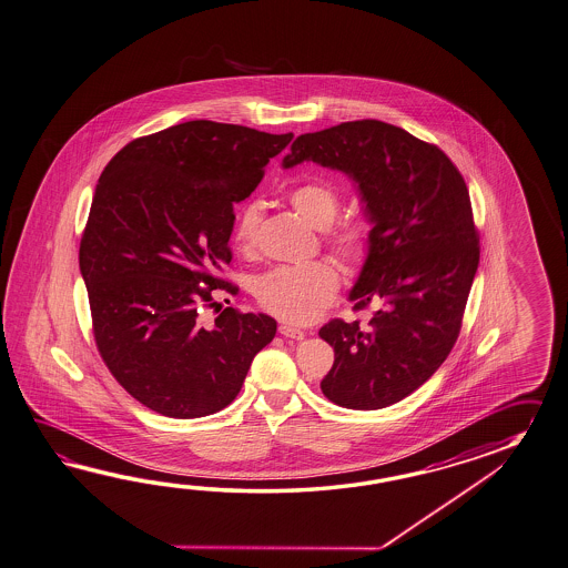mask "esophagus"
<instances>
[{
	"label": "esophagus",
	"instance_id": "34e87169",
	"mask_svg": "<svg viewBox=\"0 0 568 568\" xmlns=\"http://www.w3.org/2000/svg\"><path fill=\"white\" fill-rule=\"evenodd\" d=\"M277 331H280V335H284V337H291V339H296V342H301V339H304V333L303 329H298V327H292V325H288V323H282L280 327H277Z\"/></svg>",
	"mask_w": 568,
	"mask_h": 568
}]
</instances>
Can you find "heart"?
I'll return each instance as SVG.
<instances>
[{
  "mask_svg": "<svg viewBox=\"0 0 568 568\" xmlns=\"http://www.w3.org/2000/svg\"><path fill=\"white\" fill-rule=\"evenodd\" d=\"M294 211L306 223L323 229V241L331 253L347 267H356L368 257L374 229L368 216L352 214L333 223L339 212L337 190L323 182L296 185L288 194ZM262 225V204L247 202L235 221L239 250L253 251ZM339 291V274L329 262L306 265H280L255 282V298L262 308L288 323H308L317 318Z\"/></svg>",
  "mask_w": 568,
  "mask_h": 568,
  "instance_id": "heart-1",
  "label": "heart"
}]
</instances>
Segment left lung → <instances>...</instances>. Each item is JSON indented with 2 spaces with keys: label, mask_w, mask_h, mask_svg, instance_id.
I'll list each match as a JSON object with an SVG mask.
<instances>
[{
  "label": "left lung",
  "mask_w": 568,
  "mask_h": 568,
  "mask_svg": "<svg viewBox=\"0 0 568 568\" xmlns=\"http://www.w3.org/2000/svg\"><path fill=\"white\" fill-rule=\"evenodd\" d=\"M306 159L352 175L374 223L349 298L354 311L378 308L368 327H321L335 352L321 390L345 409H384L429 381L460 335L480 260L470 194L439 146L381 120L296 136L284 168Z\"/></svg>",
  "instance_id": "1"
}]
</instances>
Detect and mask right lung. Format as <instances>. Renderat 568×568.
Masks as SVG:
<instances>
[{"label":"right lung","mask_w":568,"mask_h":568,"mask_svg":"<svg viewBox=\"0 0 568 568\" xmlns=\"http://www.w3.org/2000/svg\"><path fill=\"white\" fill-rule=\"evenodd\" d=\"M292 136L190 120L134 139L100 175L80 243L93 339L146 409L173 419L225 409L274 339L276 321L262 313L226 306L204 327L200 311L219 306L214 291L237 294L221 276L233 204Z\"/></svg>","instance_id":"1"}]
</instances>
